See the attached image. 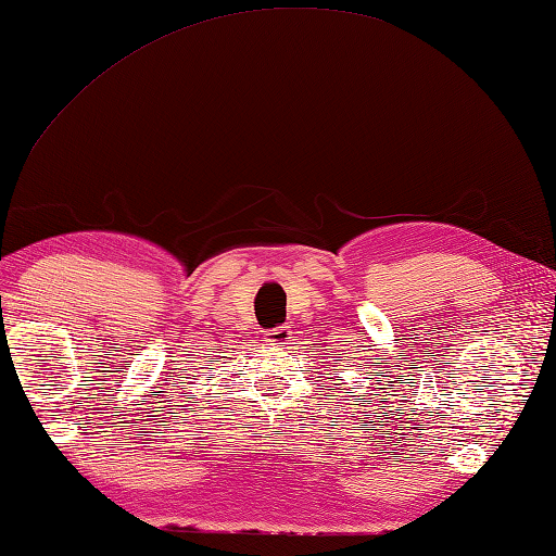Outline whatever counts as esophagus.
<instances>
[{"label":"esophagus","instance_id":"esophagus-1","mask_svg":"<svg viewBox=\"0 0 556 556\" xmlns=\"http://www.w3.org/2000/svg\"><path fill=\"white\" fill-rule=\"evenodd\" d=\"M290 336H292V332H290L288 326H276V328H270V330H264V342L276 344V348H280V344H288Z\"/></svg>","mask_w":556,"mask_h":556}]
</instances>
